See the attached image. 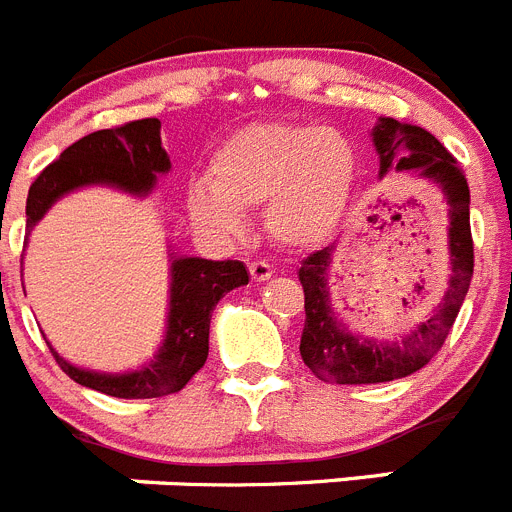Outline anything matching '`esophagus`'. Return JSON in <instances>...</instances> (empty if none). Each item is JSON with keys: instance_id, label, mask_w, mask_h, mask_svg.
Segmentation results:
<instances>
[{"instance_id": "34e87169", "label": "esophagus", "mask_w": 512, "mask_h": 512, "mask_svg": "<svg viewBox=\"0 0 512 512\" xmlns=\"http://www.w3.org/2000/svg\"><path fill=\"white\" fill-rule=\"evenodd\" d=\"M248 271H251V279L253 282H266V279L271 277V274H274V269H271V264L269 261H251V264H248Z\"/></svg>"}]
</instances>
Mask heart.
Segmentation results:
<instances>
[{
  "label": "heart",
  "mask_w": 512,
  "mask_h": 512,
  "mask_svg": "<svg viewBox=\"0 0 512 512\" xmlns=\"http://www.w3.org/2000/svg\"><path fill=\"white\" fill-rule=\"evenodd\" d=\"M354 143L305 122H256L235 130L212 156L210 182L189 187L194 223L217 233L241 228L243 210L266 207V228L292 248L325 241L356 184Z\"/></svg>",
  "instance_id": "heart-1"
}]
</instances>
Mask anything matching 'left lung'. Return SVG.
<instances>
[{"label":"left lung","instance_id":"1","mask_svg":"<svg viewBox=\"0 0 512 512\" xmlns=\"http://www.w3.org/2000/svg\"><path fill=\"white\" fill-rule=\"evenodd\" d=\"M374 146L379 153V174L390 169H415L436 179L449 197V248L451 279L449 292L431 318L420 323L408 338L397 343L359 341L346 333L343 323L330 310L325 274L333 246L312 251L302 259L300 282L305 292V328L300 354L320 382L330 384H377L408 377L423 369L441 351L451 325L461 310L474 274V241L469 228V184L467 174L454 156L428 130L382 117L374 128Z\"/></svg>","mask_w":512,"mask_h":512}]
</instances>
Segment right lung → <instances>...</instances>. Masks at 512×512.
<instances>
[{
	"label": "right lung",
	"mask_w": 512,
	"mask_h": 512,
	"mask_svg": "<svg viewBox=\"0 0 512 512\" xmlns=\"http://www.w3.org/2000/svg\"><path fill=\"white\" fill-rule=\"evenodd\" d=\"M171 169L161 148V122L156 117L133 120L117 128L97 130L79 138L53 164L45 166L27 194V230L38 223L45 210L81 184H115L133 194H146L156 174ZM248 284V271L241 261L176 259L171 266V312L169 333L156 361L140 372L110 377L76 369L56 356L58 366L74 382L122 400H148L184 390L200 372L210 351V318L220 297L230 289Z\"/></svg>",
	"instance_id": "right-lung-1"
}]
</instances>
